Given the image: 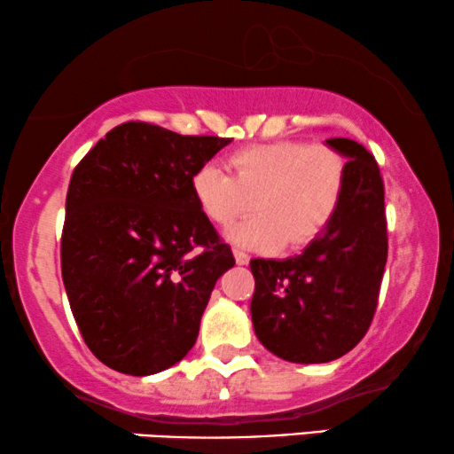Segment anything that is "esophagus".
<instances>
[{"label": "esophagus", "mask_w": 454, "mask_h": 454, "mask_svg": "<svg viewBox=\"0 0 454 454\" xmlns=\"http://www.w3.org/2000/svg\"><path fill=\"white\" fill-rule=\"evenodd\" d=\"M233 256H235V262H238V264H248L250 262V256L246 254L244 250H233Z\"/></svg>", "instance_id": "obj_1"}]
</instances>
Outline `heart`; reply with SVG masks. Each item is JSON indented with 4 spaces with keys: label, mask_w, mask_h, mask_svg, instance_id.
<instances>
[{
    "label": "heart",
    "mask_w": 454,
    "mask_h": 454,
    "mask_svg": "<svg viewBox=\"0 0 454 454\" xmlns=\"http://www.w3.org/2000/svg\"><path fill=\"white\" fill-rule=\"evenodd\" d=\"M231 175L204 164L192 175L198 208L216 227H231L256 204L258 215L229 233L235 244L275 252L309 244L338 213L346 162L327 144L298 139L246 145L229 156Z\"/></svg>",
    "instance_id": "b5f03b06"
}]
</instances>
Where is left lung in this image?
Here are the masks:
<instances>
[{"instance_id": "obj_1", "label": "left lung", "mask_w": 454, "mask_h": 454, "mask_svg": "<svg viewBox=\"0 0 454 454\" xmlns=\"http://www.w3.org/2000/svg\"><path fill=\"white\" fill-rule=\"evenodd\" d=\"M346 156V187L333 221L286 261L250 262L256 338L290 363H329L361 342L373 321L387 258L384 181L356 141L327 139Z\"/></svg>"}]
</instances>
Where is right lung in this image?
<instances>
[{
	"instance_id": "1",
	"label": "right lung",
	"mask_w": 454,
	"mask_h": 454,
	"mask_svg": "<svg viewBox=\"0 0 454 454\" xmlns=\"http://www.w3.org/2000/svg\"><path fill=\"white\" fill-rule=\"evenodd\" d=\"M229 141L131 121L76 164L62 279L79 332L106 367L160 373L196 344L210 292L235 258L190 184Z\"/></svg>"
}]
</instances>
